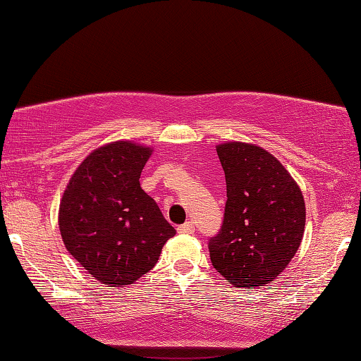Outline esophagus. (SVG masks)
<instances>
[{
  "label": "esophagus",
  "instance_id": "esophagus-1",
  "mask_svg": "<svg viewBox=\"0 0 361 361\" xmlns=\"http://www.w3.org/2000/svg\"><path fill=\"white\" fill-rule=\"evenodd\" d=\"M178 234H194V231H195V228H194V223H191V221H188V223H185V224H181V226H178Z\"/></svg>",
  "mask_w": 361,
  "mask_h": 361
}]
</instances>
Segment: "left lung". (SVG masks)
Wrapping results in <instances>:
<instances>
[{"label": "left lung", "mask_w": 361, "mask_h": 361, "mask_svg": "<svg viewBox=\"0 0 361 361\" xmlns=\"http://www.w3.org/2000/svg\"><path fill=\"white\" fill-rule=\"evenodd\" d=\"M226 176L224 219L209 242L213 267L239 288L274 282L301 245L305 204L296 181L256 145L216 146Z\"/></svg>", "instance_id": "1"}]
</instances>
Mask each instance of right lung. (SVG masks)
I'll use <instances>...</instances> for the list:
<instances>
[{"label": "right lung", "instance_id": "right-lung-1", "mask_svg": "<svg viewBox=\"0 0 361 361\" xmlns=\"http://www.w3.org/2000/svg\"><path fill=\"white\" fill-rule=\"evenodd\" d=\"M152 149L114 142L95 149L73 173L59 209L66 250L108 286L130 285L149 272L173 226L140 186Z\"/></svg>", "mask_w": 361, "mask_h": 361}]
</instances>
